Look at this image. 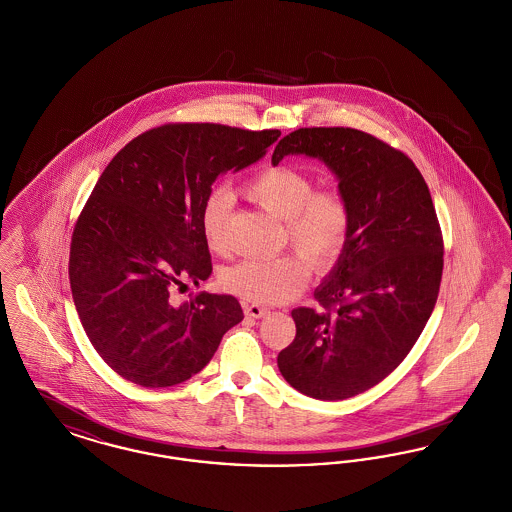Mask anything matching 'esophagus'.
<instances>
[{"label": "esophagus", "instance_id": "obj_1", "mask_svg": "<svg viewBox=\"0 0 512 512\" xmlns=\"http://www.w3.org/2000/svg\"><path fill=\"white\" fill-rule=\"evenodd\" d=\"M244 311L245 315L251 318L267 317L268 313H270L267 307H263V305H257V303H251V305H247V303H245Z\"/></svg>", "mask_w": 512, "mask_h": 512}]
</instances>
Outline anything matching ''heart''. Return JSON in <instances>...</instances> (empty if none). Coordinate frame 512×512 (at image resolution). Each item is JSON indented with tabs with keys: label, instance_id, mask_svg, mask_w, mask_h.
I'll return each instance as SVG.
<instances>
[{
	"label": "heart",
	"instance_id": "heart-1",
	"mask_svg": "<svg viewBox=\"0 0 512 512\" xmlns=\"http://www.w3.org/2000/svg\"><path fill=\"white\" fill-rule=\"evenodd\" d=\"M315 190L307 172L290 165H276L257 172L244 194L268 215L286 220L288 238L313 267L328 268L340 257L349 238L351 213L343 195L334 190ZM232 194L215 188L201 205V232L211 251L228 245L226 219ZM309 282V265L299 253L272 259H247L222 272V286L247 301L278 305L293 299Z\"/></svg>",
	"mask_w": 512,
	"mask_h": 512
}]
</instances>
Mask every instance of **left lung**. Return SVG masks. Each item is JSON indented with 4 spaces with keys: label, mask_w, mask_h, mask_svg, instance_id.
Segmentation results:
<instances>
[{
    "label": "left lung",
    "mask_w": 512,
    "mask_h": 512,
    "mask_svg": "<svg viewBox=\"0 0 512 512\" xmlns=\"http://www.w3.org/2000/svg\"><path fill=\"white\" fill-rule=\"evenodd\" d=\"M324 163L351 213L349 238L315 297L293 309L295 340L278 355L286 382L340 401L382 382L413 349L438 299L443 240L430 190L401 151L355 128H299L278 142Z\"/></svg>",
    "instance_id": "1"
}]
</instances>
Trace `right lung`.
I'll use <instances>...</instances> for the list:
<instances>
[{"mask_svg": "<svg viewBox=\"0 0 512 512\" xmlns=\"http://www.w3.org/2000/svg\"><path fill=\"white\" fill-rule=\"evenodd\" d=\"M278 130L165 124L134 138L99 176L74 226L69 278L99 357L142 388L190 380L244 320L234 295L172 292L213 272L201 205L215 180L265 157Z\"/></svg>", "mask_w": 512, "mask_h": 512, "instance_id": "1", "label": "right lung"}]
</instances>
